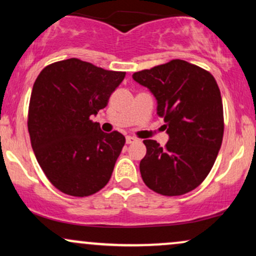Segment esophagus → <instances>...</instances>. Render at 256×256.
Masks as SVG:
<instances>
[{"instance_id":"1","label":"esophagus","mask_w":256,"mask_h":256,"mask_svg":"<svg viewBox=\"0 0 256 256\" xmlns=\"http://www.w3.org/2000/svg\"><path fill=\"white\" fill-rule=\"evenodd\" d=\"M134 142H137V138H134L132 136L126 137V143H128V144H131V143H134Z\"/></svg>"}]
</instances>
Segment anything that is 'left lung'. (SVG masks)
Segmentation results:
<instances>
[{
  "label": "left lung",
  "mask_w": 256,
  "mask_h": 256,
  "mask_svg": "<svg viewBox=\"0 0 256 256\" xmlns=\"http://www.w3.org/2000/svg\"><path fill=\"white\" fill-rule=\"evenodd\" d=\"M132 78L155 96L170 136L165 146L143 140V182L164 196L192 192L210 172L222 146L224 112L216 80L206 70L179 58L134 73Z\"/></svg>",
  "instance_id": "1"
}]
</instances>
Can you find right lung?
I'll return each instance as SVG.
<instances>
[{"mask_svg":"<svg viewBox=\"0 0 256 256\" xmlns=\"http://www.w3.org/2000/svg\"><path fill=\"white\" fill-rule=\"evenodd\" d=\"M125 74L76 58L48 64L38 74L28 128L40 168L61 192L84 198L110 182L125 137L104 134L90 116L108 104Z\"/></svg>","mask_w":256,"mask_h":256,"instance_id":"right-lung-1","label":"right lung"}]
</instances>
